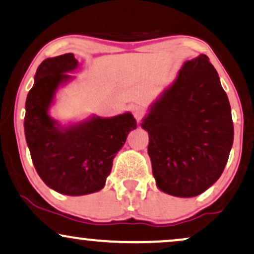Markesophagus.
<instances>
[{"instance_id": "esophagus-1", "label": "esophagus", "mask_w": 254, "mask_h": 254, "mask_svg": "<svg viewBox=\"0 0 254 254\" xmlns=\"http://www.w3.org/2000/svg\"><path fill=\"white\" fill-rule=\"evenodd\" d=\"M132 114H133V117L136 118L137 122H139L140 120H142L143 116H144V109L140 108V107H133L132 108Z\"/></svg>"}]
</instances>
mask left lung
I'll return each instance as SVG.
<instances>
[{
    "label": "left lung",
    "instance_id": "8db88e82",
    "mask_svg": "<svg viewBox=\"0 0 254 254\" xmlns=\"http://www.w3.org/2000/svg\"><path fill=\"white\" fill-rule=\"evenodd\" d=\"M140 127L149 133L147 153L160 191L191 198L219 179L234 131L229 98L206 55L184 62Z\"/></svg>",
    "mask_w": 254,
    "mask_h": 254
}]
</instances>
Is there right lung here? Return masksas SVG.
<instances>
[{
    "label": "right lung",
    "mask_w": 254,
    "mask_h": 254,
    "mask_svg": "<svg viewBox=\"0 0 254 254\" xmlns=\"http://www.w3.org/2000/svg\"><path fill=\"white\" fill-rule=\"evenodd\" d=\"M73 54L50 57L40 64L25 101L24 134L34 166L47 186L66 195L101 191L112 162L137 127L129 111L114 117L92 114L62 123L51 116L59 91L78 69Z\"/></svg>",
    "instance_id": "add662e5"
}]
</instances>
